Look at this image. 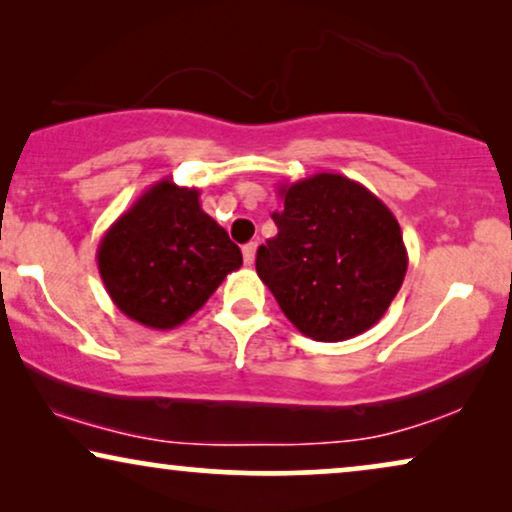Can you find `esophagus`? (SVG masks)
Instances as JSON below:
<instances>
[{
    "label": "esophagus",
    "instance_id": "1",
    "mask_svg": "<svg viewBox=\"0 0 512 512\" xmlns=\"http://www.w3.org/2000/svg\"><path fill=\"white\" fill-rule=\"evenodd\" d=\"M256 247H258L256 242H249V244H244L242 254H244V263H247V265H254V261H256Z\"/></svg>",
    "mask_w": 512,
    "mask_h": 512
}]
</instances>
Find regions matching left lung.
I'll use <instances>...</instances> for the list:
<instances>
[{"label":"left lung","instance_id":"obj_1","mask_svg":"<svg viewBox=\"0 0 512 512\" xmlns=\"http://www.w3.org/2000/svg\"><path fill=\"white\" fill-rule=\"evenodd\" d=\"M279 233L258 247L256 272L307 338L340 342L375 326L408 270L391 209L333 172L279 184Z\"/></svg>","mask_w":512,"mask_h":512}]
</instances>
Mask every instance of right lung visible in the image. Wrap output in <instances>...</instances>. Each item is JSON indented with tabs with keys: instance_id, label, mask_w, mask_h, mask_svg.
I'll return each mask as SVG.
<instances>
[{
	"instance_id": "obj_1",
	"label": "right lung",
	"mask_w": 512,
	"mask_h": 512,
	"mask_svg": "<svg viewBox=\"0 0 512 512\" xmlns=\"http://www.w3.org/2000/svg\"><path fill=\"white\" fill-rule=\"evenodd\" d=\"M240 265V247L202 212L198 188L172 179L139 195L97 247L109 298L125 317L156 331L193 317Z\"/></svg>"
}]
</instances>
